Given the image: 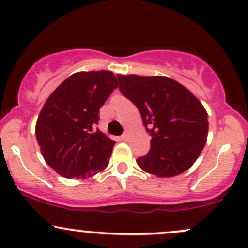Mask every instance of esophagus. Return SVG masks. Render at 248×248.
<instances>
[{
    "label": "esophagus",
    "instance_id": "esophagus-1",
    "mask_svg": "<svg viewBox=\"0 0 248 248\" xmlns=\"http://www.w3.org/2000/svg\"><path fill=\"white\" fill-rule=\"evenodd\" d=\"M128 137H129V133H128V132H124V134H122L121 140H122V141H127Z\"/></svg>",
    "mask_w": 248,
    "mask_h": 248
}]
</instances>
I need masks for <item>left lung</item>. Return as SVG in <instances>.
<instances>
[{"instance_id": "obj_1", "label": "left lung", "mask_w": 248, "mask_h": 248, "mask_svg": "<svg viewBox=\"0 0 248 248\" xmlns=\"http://www.w3.org/2000/svg\"><path fill=\"white\" fill-rule=\"evenodd\" d=\"M121 93L139 108L151 135L150 151L136 159L145 172L170 178L187 171L203 150L208 114L198 98L164 76L118 75Z\"/></svg>"}]
</instances>
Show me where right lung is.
I'll return each mask as SVG.
<instances>
[{
    "mask_svg": "<svg viewBox=\"0 0 248 248\" xmlns=\"http://www.w3.org/2000/svg\"><path fill=\"white\" fill-rule=\"evenodd\" d=\"M119 83L112 71H82L49 95L35 136L46 163L64 178L85 179L107 168L115 142L99 129V108Z\"/></svg>",
    "mask_w": 248,
    "mask_h": 248,
    "instance_id": "1",
    "label": "right lung"
}]
</instances>
